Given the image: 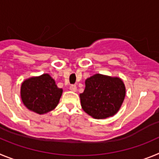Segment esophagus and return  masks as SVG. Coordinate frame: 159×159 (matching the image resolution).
Instances as JSON below:
<instances>
[{"label":"esophagus","instance_id":"1","mask_svg":"<svg viewBox=\"0 0 159 159\" xmlns=\"http://www.w3.org/2000/svg\"><path fill=\"white\" fill-rule=\"evenodd\" d=\"M70 90L72 91V92H76V90H77L76 86L74 85V84H73V85H71V86H70Z\"/></svg>","mask_w":159,"mask_h":159}]
</instances>
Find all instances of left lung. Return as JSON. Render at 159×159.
Returning <instances> with one entry per match:
<instances>
[{"label":"left lung","mask_w":159,"mask_h":159,"mask_svg":"<svg viewBox=\"0 0 159 159\" xmlns=\"http://www.w3.org/2000/svg\"><path fill=\"white\" fill-rule=\"evenodd\" d=\"M85 89L80 95L83 110L95 119H106L116 115L126 94L121 79L95 74L87 79Z\"/></svg>","instance_id":"obj_1"}]
</instances>
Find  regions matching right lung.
<instances>
[{"label":"right lung","mask_w":159,"mask_h":159,"mask_svg":"<svg viewBox=\"0 0 159 159\" xmlns=\"http://www.w3.org/2000/svg\"><path fill=\"white\" fill-rule=\"evenodd\" d=\"M63 90L57 88L48 74L32 77L24 81L20 95L26 107L37 114L51 111L58 104Z\"/></svg>","instance_id":"right-lung-1"}]
</instances>
